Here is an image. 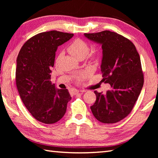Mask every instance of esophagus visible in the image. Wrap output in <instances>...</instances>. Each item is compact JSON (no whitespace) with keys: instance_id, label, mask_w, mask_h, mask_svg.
<instances>
[{"instance_id":"34e87169","label":"esophagus","mask_w":158,"mask_h":158,"mask_svg":"<svg viewBox=\"0 0 158 158\" xmlns=\"http://www.w3.org/2000/svg\"><path fill=\"white\" fill-rule=\"evenodd\" d=\"M79 90H77V89H74L73 90V94H74V95H77V94H79Z\"/></svg>"}]
</instances>
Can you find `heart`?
<instances>
[{"label": "heart", "mask_w": 158, "mask_h": 158, "mask_svg": "<svg viewBox=\"0 0 158 158\" xmlns=\"http://www.w3.org/2000/svg\"><path fill=\"white\" fill-rule=\"evenodd\" d=\"M69 52L77 58H84L89 51V47L88 43L81 39H76L70 43L68 48ZM91 58L93 60L97 59V56L92 55ZM83 75L78 76L76 78L77 81H80L82 79Z\"/></svg>", "instance_id": "1"}]
</instances>
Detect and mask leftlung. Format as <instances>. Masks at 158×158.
I'll list each match as a JSON object with an SVG mask.
<instances>
[{
  "label": "left lung",
  "instance_id": "8db88e82",
  "mask_svg": "<svg viewBox=\"0 0 158 158\" xmlns=\"http://www.w3.org/2000/svg\"><path fill=\"white\" fill-rule=\"evenodd\" d=\"M84 35L102 45V81L111 86L105 94L94 91L96 100L90 108L99 122L117 123L132 111L143 88L144 75L139 54L132 41L115 32Z\"/></svg>",
  "mask_w": 158,
  "mask_h": 158
}]
</instances>
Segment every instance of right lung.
<instances>
[{
	"mask_svg": "<svg viewBox=\"0 0 158 158\" xmlns=\"http://www.w3.org/2000/svg\"><path fill=\"white\" fill-rule=\"evenodd\" d=\"M73 34L57 31L41 32L23 45L17 58L15 81L23 103L33 117L45 124L62 118L71 100L67 89H56L51 80L58 47Z\"/></svg>",
	"mask_w": 158,
	"mask_h": 158,
	"instance_id": "right-lung-1",
	"label": "right lung"
}]
</instances>
